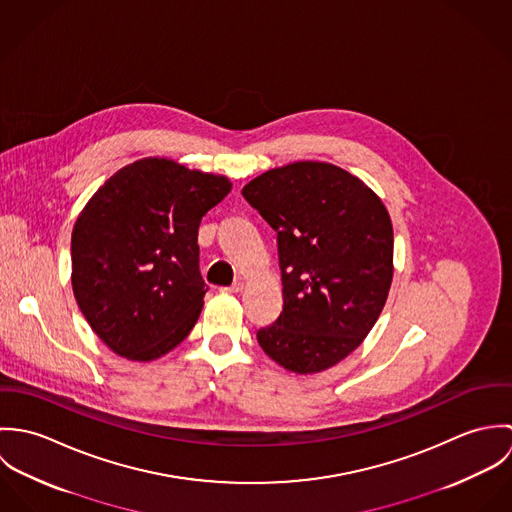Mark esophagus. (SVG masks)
Wrapping results in <instances>:
<instances>
[{
  "mask_svg": "<svg viewBox=\"0 0 512 512\" xmlns=\"http://www.w3.org/2000/svg\"><path fill=\"white\" fill-rule=\"evenodd\" d=\"M242 288H244V284H242V282H234V284H232V286H228V288H222V292L238 293V292H242Z\"/></svg>",
  "mask_w": 512,
  "mask_h": 512,
  "instance_id": "34e87169",
  "label": "esophagus"
}]
</instances>
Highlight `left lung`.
I'll list each match as a JSON object with an SVG mask.
<instances>
[{
	"instance_id": "left-lung-1",
	"label": "left lung",
	"mask_w": 512,
	"mask_h": 512,
	"mask_svg": "<svg viewBox=\"0 0 512 512\" xmlns=\"http://www.w3.org/2000/svg\"><path fill=\"white\" fill-rule=\"evenodd\" d=\"M242 195L278 232L284 309L258 331L262 351L295 374L341 363L365 341L390 292L394 232L384 203L325 161L270 169Z\"/></svg>"
}]
</instances>
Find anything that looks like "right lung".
<instances>
[{"label": "right lung", "instance_id": "right-lung-1", "mask_svg": "<svg viewBox=\"0 0 512 512\" xmlns=\"http://www.w3.org/2000/svg\"><path fill=\"white\" fill-rule=\"evenodd\" d=\"M230 189L224 175L144 157L84 205L71 238L74 299L110 351L149 363L191 333L207 293L199 224Z\"/></svg>", "mask_w": 512, "mask_h": 512}]
</instances>
